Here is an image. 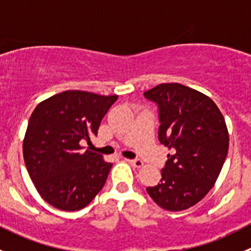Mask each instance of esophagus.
Here are the masks:
<instances>
[{
	"instance_id": "esophagus-1",
	"label": "esophagus",
	"mask_w": 251,
	"mask_h": 251,
	"mask_svg": "<svg viewBox=\"0 0 251 251\" xmlns=\"http://www.w3.org/2000/svg\"><path fill=\"white\" fill-rule=\"evenodd\" d=\"M127 161L131 164V165L135 166V168H142V166H143V161H142L141 159H133V160H127Z\"/></svg>"
}]
</instances>
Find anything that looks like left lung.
<instances>
[{
	"instance_id": "left-lung-1",
	"label": "left lung",
	"mask_w": 251,
	"mask_h": 251,
	"mask_svg": "<svg viewBox=\"0 0 251 251\" xmlns=\"http://www.w3.org/2000/svg\"><path fill=\"white\" fill-rule=\"evenodd\" d=\"M144 97L158 104V138L171 151L160 182L147 192L163 209L182 211L199 203L221 173L229 146L226 121L211 98L181 83H160Z\"/></svg>"
}]
</instances>
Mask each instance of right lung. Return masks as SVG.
<instances>
[{"mask_svg": "<svg viewBox=\"0 0 251 251\" xmlns=\"http://www.w3.org/2000/svg\"><path fill=\"white\" fill-rule=\"evenodd\" d=\"M118 96L64 91L39 103L29 119L23 154L40 196L64 211H76L103 188L113 164L96 151H81L82 140L97 136Z\"/></svg>", "mask_w": 251, "mask_h": 251, "instance_id": "add662e5", "label": "right lung"}]
</instances>
